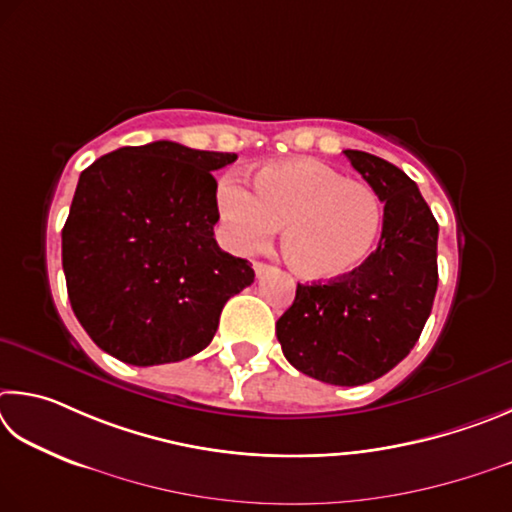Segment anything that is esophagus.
<instances>
[{
  "label": "esophagus",
  "mask_w": 512,
  "mask_h": 512,
  "mask_svg": "<svg viewBox=\"0 0 512 512\" xmlns=\"http://www.w3.org/2000/svg\"><path fill=\"white\" fill-rule=\"evenodd\" d=\"M272 270H274V267H272V265H267V263H261V261H256V263H254V272H256L258 279H261V276H265L267 272H272Z\"/></svg>",
  "instance_id": "esophagus-1"
}]
</instances>
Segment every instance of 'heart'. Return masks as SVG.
Returning <instances> with one entry per match:
<instances>
[{
	"instance_id": "1",
	"label": "heart",
	"mask_w": 512,
	"mask_h": 512,
	"mask_svg": "<svg viewBox=\"0 0 512 512\" xmlns=\"http://www.w3.org/2000/svg\"><path fill=\"white\" fill-rule=\"evenodd\" d=\"M218 209L229 240L242 251L265 245L283 227L285 261L303 279L321 283L360 270L384 222L373 186L310 157L258 168L254 193L236 179H224Z\"/></svg>"
}]
</instances>
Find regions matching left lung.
Returning <instances> with one entry per match:
<instances>
[{"instance_id": "8db88e82", "label": "left lung", "mask_w": 512, "mask_h": 512, "mask_svg": "<svg viewBox=\"0 0 512 512\" xmlns=\"http://www.w3.org/2000/svg\"><path fill=\"white\" fill-rule=\"evenodd\" d=\"M344 155L384 202L378 249L346 279L299 283L276 337L297 371L357 387L405 360L423 333L438 288V222L398 166L362 150Z\"/></svg>"}]
</instances>
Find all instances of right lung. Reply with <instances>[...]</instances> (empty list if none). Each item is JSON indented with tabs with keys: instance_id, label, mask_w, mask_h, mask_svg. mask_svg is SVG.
Instances as JSON below:
<instances>
[{
	"instance_id": "right-lung-1",
	"label": "right lung",
	"mask_w": 512,
	"mask_h": 512,
	"mask_svg": "<svg viewBox=\"0 0 512 512\" xmlns=\"http://www.w3.org/2000/svg\"><path fill=\"white\" fill-rule=\"evenodd\" d=\"M236 159L152 141L80 173L62 270L74 315L101 351L132 366L186 360L211 344L224 303L254 283L249 261L213 238L211 173Z\"/></svg>"
}]
</instances>
